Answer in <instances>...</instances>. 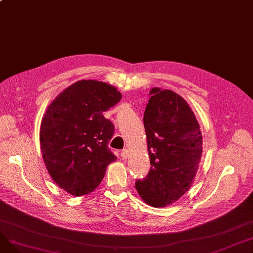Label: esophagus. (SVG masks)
<instances>
[{
	"label": "esophagus",
	"mask_w": 253,
	"mask_h": 253,
	"mask_svg": "<svg viewBox=\"0 0 253 253\" xmlns=\"http://www.w3.org/2000/svg\"><path fill=\"white\" fill-rule=\"evenodd\" d=\"M120 155H121V157H122V159H127L128 158V151L126 150V149H124V150H122V152L120 153Z\"/></svg>",
	"instance_id": "esophagus-1"
}]
</instances>
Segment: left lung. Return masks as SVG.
I'll list each match as a JSON object with an SVG mask.
<instances>
[{
	"label": "left lung",
	"mask_w": 253,
	"mask_h": 253,
	"mask_svg": "<svg viewBox=\"0 0 253 253\" xmlns=\"http://www.w3.org/2000/svg\"><path fill=\"white\" fill-rule=\"evenodd\" d=\"M150 95L143 124L152 166L135 188L145 203L164 207L191 188L202 157V134L190 105L177 93L155 87Z\"/></svg>",
	"instance_id": "8db88e82"
}]
</instances>
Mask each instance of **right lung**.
<instances>
[{
  "instance_id": "add662e5",
  "label": "right lung",
  "mask_w": 253,
  "mask_h": 253,
  "mask_svg": "<svg viewBox=\"0 0 253 253\" xmlns=\"http://www.w3.org/2000/svg\"><path fill=\"white\" fill-rule=\"evenodd\" d=\"M122 98L116 87L81 80L53 100L40 128V144L50 176L73 196L94 191L117 157L108 148L115 127L103 117Z\"/></svg>"
}]
</instances>
